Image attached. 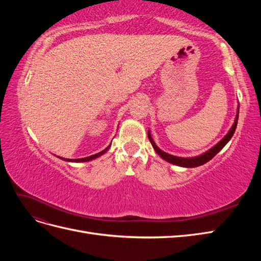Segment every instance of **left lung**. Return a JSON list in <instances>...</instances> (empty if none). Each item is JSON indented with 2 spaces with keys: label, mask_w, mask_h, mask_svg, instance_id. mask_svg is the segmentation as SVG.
<instances>
[{
  "label": "left lung",
  "mask_w": 261,
  "mask_h": 261,
  "mask_svg": "<svg viewBox=\"0 0 261 261\" xmlns=\"http://www.w3.org/2000/svg\"><path fill=\"white\" fill-rule=\"evenodd\" d=\"M239 112H240V105L238 106V112H236V116H235V120L234 123L232 125V127L230 128V130L227 132L226 135L221 139L217 145L213 146L212 148H210L209 150H207L206 152H203L199 155H196V156H188V158H183V156H176V155H173L170 153L164 152L163 150H161L159 147H158L154 143V140L151 137V134H150V130H148V138L150 140V143H151L154 151L159 154L163 160H165L167 162H170L174 165H178V167L181 168H196V167H200V165L207 163L208 161H210L213 156H215L221 149H222L230 139L232 138V136L234 135L235 129H236V126H238V120H239Z\"/></svg>",
  "instance_id": "left-lung-1"
}]
</instances>
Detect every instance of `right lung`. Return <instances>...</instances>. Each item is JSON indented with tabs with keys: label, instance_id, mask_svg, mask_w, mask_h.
Wrapping results in <instances>:
<instances>
[{
	"label": "right lung",
	"instance_id": "add662e5",
	"mask_svg": "<svg viewBox=\"0 0 261 261\" xmlns=\"http://www.w3.org/2000/svg\"><path fill=\"white\" fill-rule=\"evenodd\" d=\"M110 147H111V145H109L105 150H102V151H100V152H98V153H96V154H92V155L86 156V158H81V159H66V158H62V156H59V155H58V158H60V159L64 160V161H67V162H88V161L97 159V158L101 156L102 154H105V153L108 151Z\"/></svg>",
	"mask_w": 261,
	"mask_h": 261
}]
</instances>
